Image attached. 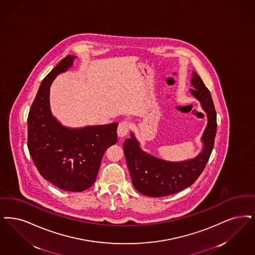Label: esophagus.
<instances>
[{
    "instance_id": "34e87169",
    "label": "esophagus",
    "mask_w": 255,
    "mask_h": 255,
    "mask_svg": "<svg viewBox=\"0 0 255 255\" xmlns=\"http://www.w3.org/2000/svg\"><path fill=\"white\" fill-rule=\"evenodd\" d=\"M129 129H130V125L127 122H122V123L119 124V127H118V135L120 137H124L127 135V133L129 132Z\"/></svg>"
}]
</instances>
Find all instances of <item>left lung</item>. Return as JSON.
I'll return each mask as SVG.
<instances>
[{
  "instance_id": "8db88e82",
  "label": "left lung",
  "mask_w": 255,
  "mask_h": 255,
  "mask_svg": "<svg viewBox=\"0 0 255 255\" xmlns=\"http://www.w3.org/2000/svg\"><path fill=\"white\" fill-rule=\"evenodd\" d=\"M190 91L207 114L208 124L202 135L204 148L196 157L181 162H171L145 153L133 133L123 143L127 166L134 189L144 195L160 197L178 193L195 182L208 162L216 133V113L209 89L201 78L193 72Z\"/></svg>"
}]
</instances>
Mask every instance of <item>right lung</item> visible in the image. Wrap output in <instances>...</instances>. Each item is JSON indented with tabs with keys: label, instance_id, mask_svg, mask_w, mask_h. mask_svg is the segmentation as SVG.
Wrapping results in <instances>:
<instances>
[{
	"label": "right lung",
	"instance_id": "obj_1",
	"mask_svg": "<svg viewBox=\"0 0 255 255\" xmlns=\"http://www.w3.org/2000/svg\"><path fill=\"white\" fill-rule=\"evenodd\" d=\"M75 58L66 56L41 82L27 118V147L44 179L61 190L82 192L94 184L103 154L118 141V123L72 129L52 116L50 85Z\"/></svg>",
	"mask_w": 255,
	"mask_h": 255
}]
</instances>
